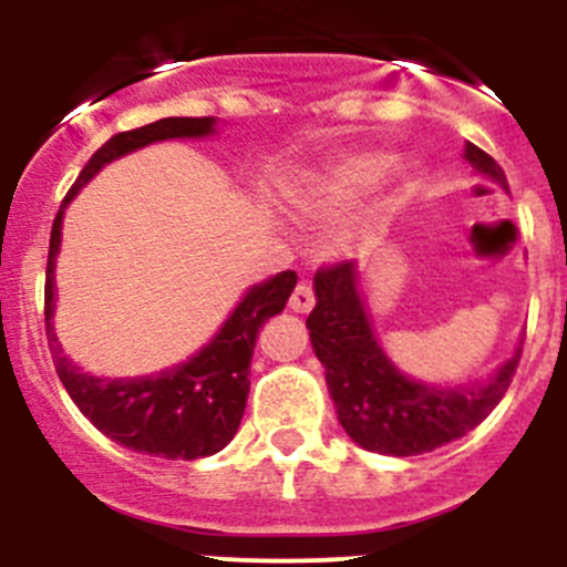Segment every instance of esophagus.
<instances>
[{
	"label": "esophagus",
	"instance_id": "obj_1",
	"mask_svg": "<svg viewBox=\"0 0 567 567\" xmlns=\"http://www.w3.org/2000/svg\"><path fill=\"white\" fill-rule=\"evenodd\" d=\"M288 305H290V310H293V312H301V316H307V312L316 307V293H312L310 285L299 282V285H296V290H293V296H290Z\"/></svg>",
	"mask_w": 567,
	"mask_h": 567
}]
</instances>
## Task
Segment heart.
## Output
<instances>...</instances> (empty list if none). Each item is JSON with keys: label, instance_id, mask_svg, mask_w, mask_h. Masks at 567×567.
I'll return each instance as SVG.
<instances>
[{"label": "heart", "instance_id": "heart-1", "mask_svg": "<svg viewBox=\"0 0 567 567\" xmlns=\"http://www.w3.org/2000/svg\"><path fill=\"white\" fill-rule=\"evenodd\" d=\"M394 169H398V156L390 151L348 153V156L337 158L323 175L301 186L293 194V205L299 214L312 216V219L329 216L331 210L357 203L384 186Z\"/></svg>", "mask_w": 567, "mask_h": 567}]
</instances>
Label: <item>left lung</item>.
I'll return each instance as SVG.
<instances>
[{
	"instance_id": "1",
	"label": "left lung",
	"mask_w": 567,
	"mask_h": 567,
	"mask_svg": "<svg viewBox=\"0 0 567 567\" xmlns=\"http://www.w3.org/2000/svg\"><path fill=\"white\" fill-rule=\"evenodd\" d=\"M463 158L474 173L511 194L505 173L488 153L466 142ZM312 290L316 310L307 318L312 351L326 370V386L342 431L362 450L394 458L431 453L466 436L505 398L522 359L524 337L513 357L485 381L427 384L405 375L381 348L359 288L357 260L318 271Z\"/></svg>"
}]
</instances>
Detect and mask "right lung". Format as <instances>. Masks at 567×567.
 Wrapping results in <instances>:
<instances>
[{"label":"right lung","mask_w":567,"mask_h":567,"mask_svg":"<svg viewBox=\"0 0 567 567\" xmlns=\"http://www.w3.org/2000/svg\"><path fill=\"white\" fill-rule=\"evenodd\" d=\"M216 117H164L142 128L123 131L101 145L84 164L56 210L45 266V337L56 375L84 416L104 436L142 455L167 461H194L225 450L241 425L249 394V362L260 326L285 310L296 288L293 271H279L251 285L225 323L197 353L151 375L109 379L79 368L54 331L56 282L54 268L62 247V219L71 199L93 181L106 164L167 140H205L214 136Z\"/></svg>","instance_id":"1"}]
</instances>
